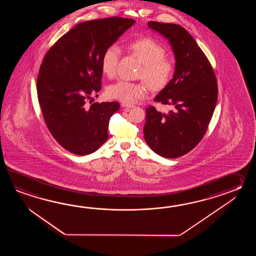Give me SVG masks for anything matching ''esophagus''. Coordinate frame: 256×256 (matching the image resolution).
<instances>
[{
  "instance_id": "34e87169",
  "label": "esophagus",
  "mask_w": 256,
  "mask_h": 256,
  "mask_svg": "<svg viewBox=\"0 0 256 256\" xmlns=\"http://www.w3.org/2000/svg\"><path fill=\"white\" fill-rule=\"evenodd\" d=\"M122 108L130 109V108H134V104H122Z\"/></svg>"
}]
</instances>
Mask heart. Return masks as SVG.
Segmentation results:
<instances>
[{"mask_svg": "<svg viewBox=\"0 0 256 256\" xmlns=\"http://www.w3.org/2000/svg\"><path fill=\"white\" fill-rule=\"evenodd\" d=\"M129 48L141 61V76H144L150 87L159 90L168 83L174 72V65L164 58L166 51L160 44L154 39L146 38L130 43ZM120 56V46L116 44H110L104 51L102 58V70L105 76H115ZM148 85L146 82L119 80L110 85L107 94L110 98L124 104H132L146 95Z\"/></svg>", "mask_w": 256, "mask_h": 256, "instance_id": "heart-1", "label": "heart"}]
</instances>
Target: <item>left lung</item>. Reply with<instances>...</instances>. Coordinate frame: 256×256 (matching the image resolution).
<instances>
[{
	"label": "left lung",
	"mask_w": 256,
	"mask_h": 256,
	"mask_svg": "<svg viewBox=\"0 0 256 256\" xmlns=\"http://www.w3.org/2000/svg\"><path fill=\"white\" fill-rule=\"evenodd\" d=\"M148 28L168 40L176 63L173 78L154 100L172 109L164 114L147 108L144 140L159 156L180 158L190 152L207 130L217 102V80L207 56L185 28L152 21Z\"/></svg>",
	"instance_id": "1"
}]
</instances>
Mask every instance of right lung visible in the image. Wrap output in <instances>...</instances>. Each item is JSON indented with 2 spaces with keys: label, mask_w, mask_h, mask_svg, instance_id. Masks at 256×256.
<instances>
[{
  "label": "right lung",
  "mask_w": 256,
  "mask_h": 256,
  "mask_svg": "<svg viewBox=\"0 0 256 256\" xmlns=\"http://www.w3.org/2000/svg\"><path fill=\"white\" fill-rule=\"evenodd\" d=\"M136 21L109 17L80 22L44 56L38 76L44 119L56 141L76 156L98 150L108 139L118 102L86 104L102 88V58Z\"/></svg>",
  "instance_id": "obj_1"
}]
</instances>
